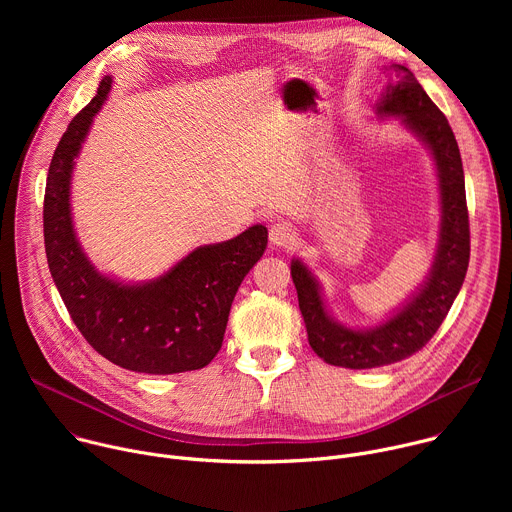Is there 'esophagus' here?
<instances>
[{
  "mask_svg": "<svg viewBox=\"0 0 512 512\" xmlns=\"http://www.w3.org/2000/svg\"><path fill=\"white\" fill-rule=\"evenodd\" d=\"M296 229L291 227L289 223H275L269 231V243L273 247H289L291 243L296 241Z\"/></svg>",
  "mask_w": 512,
  "mask_h": 512,
  "instance_id": "1",
  "label": "esophagus"
}]
</instances>
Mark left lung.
Wrapping results in <instances>:
<instances>
[{
	"mask_svg": "<svg viewBox=\"0 0 512 512\" xmlns=\"http://www.w3.org/2000/svg\"><path fill=\"white\" fill-rule=\"evenodd\" d=\"M385 72L389 83L375 111L379 117H401L429 150L440 188V239L421 287L379 326L362 330L340 324L326 310L312 271L300 259L291 261V279L298 289L310 346L322 360L344 369L387 367L421 350L448 316L470 261L464 168L454 131L407 66L389 64Z\"/></svg>",
	"mask_w": 512,
	"mask_h": 512,
	"instance_id": "8db88e82",
	"label": "left lung"
}]
</instances>
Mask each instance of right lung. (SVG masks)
<instances>
[{
  "label": "right lung",
  "mask_w": 512,
  "mask_h": 512,
  "mask_svg": "<svg viewBox=\"0 0 512 512\" xmlns=\"http://www.w3.org/2000/svg\"><path fill=\"white\" fill-rule=\"evenodd\" d=\"M111 83L103 77L54 150L44 194L48 267L72 322L101 356L145 375L198 371L223 346L231 304L265 253L267 229L253 225L231 241L196 247L152 281L123 283L97 271L72 225L70 180Z\"/></svg>",
  "instance_id": "1"
}]
</instances>
